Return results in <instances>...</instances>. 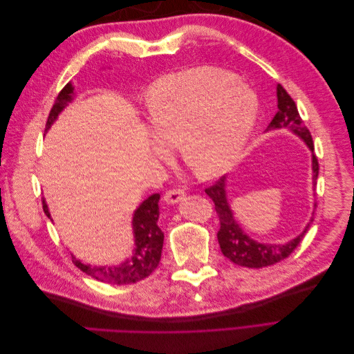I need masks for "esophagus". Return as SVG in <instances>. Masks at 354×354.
<instances>
[{"mask_svg":"<svg viewBox=\"0 0 354 354\" xmlns=\"http://www.w3.org/2000/svg\"><path fill=\"white\" fill-rule=\"evenodd\" d=\"M185 196H186V192L183 189H171V190H167L164 201L167 203H171V205H174V203L180 202Z\"/></svg>","mask_w":354,"mask_h":354,"instance_id":"34e87169","label":"esophagus"}]
</instances>
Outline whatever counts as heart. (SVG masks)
<instances>
[{
	"label": "heart",
	"instance_id": "1",
	"mask_svg": "<svg viewBox=\"0 0 354 354\" xmlns=\"http://www.w3.org/2000/svg\"><path fill=\"white\" fill-rule=\"evenodd\" d=\"M147 118L156 137L152 151L167 159L178 145L185 162L212 178L238 164L259 113L248 85L216 68L165 75L147 90Z\"/></svg>",
	"mask_w": 354,
	"mask_h": 354
}]
</instances>
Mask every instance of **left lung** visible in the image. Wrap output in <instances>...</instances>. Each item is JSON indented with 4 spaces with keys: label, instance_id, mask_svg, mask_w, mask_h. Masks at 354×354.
Listing matches in <instances>:
<instances>
[{
    "label": "left lung",
    "instance_id": "obj_1",
    "mask_svg": "<svg viewBox=\"0 0 354 354\" xmlns=\"http://www.w3.org/2000/svg\"><path fill=\"white\" fill-rule=\"evenodd\" d=\"M276 95H277V112L272 122L267 127V130H279V128H288L298 137H301L312 151V169H313V186H316V180L319 176V162L317 158L313 153L315 145L313 138L307 127L303 125L301 116L298 113L297 104L292 100L291 95L286 93V90L281 84H277L276 87ZM205 194L212 199L214 205H216L217 216L220 218V230L217 233V239L220 243V248L224 257L242 267H248V269H261V267H267L279 263L285 260L286 257L291 255L299 242L303 241L306 232L310 227V223L306 226L304 232L299 236L294 238L283 245L276 243H260L254 239H251L246 234L239 223L234 220L233 212L230 209L227 194H226V177H220L216 183L205 189Z\"/></svg>",
    "mask_w": 354,
    "mask_h": 354
}]
</instances>
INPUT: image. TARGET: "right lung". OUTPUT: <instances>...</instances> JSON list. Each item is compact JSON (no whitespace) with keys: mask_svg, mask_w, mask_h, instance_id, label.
<instances>
[{"mask_svg":"<svg viewBox=\"0 0 354 354\" xmlns=\"http://www.w3.org/2000/svg\"><path fill=\"white\" fill-rule=\"evenodd\" d=\"M73 87L69 82L56 97L55 104L50 111L47 118L46 130L51 127V124L57 120L59 113L63 108L73 99ZM159 194H153L145 199L138 208L134 211L133 217V233H134V251L133 257L128 259L121 266H91L84 264L77 257L72 255L73 264L78 267L84 273L90 274L91 277L102 282H108L112 285H128L136 283L145 279L151 274L160 261V252H162L164 245V233L158 226L159 218ZM42 209L50 217V211L47 208L46 201H42ZM51 218V217H50Z\"/></svg>","mask_w":354,"mask_h":354,"instance_id":"1","label":"right lung"}]
</instances>
